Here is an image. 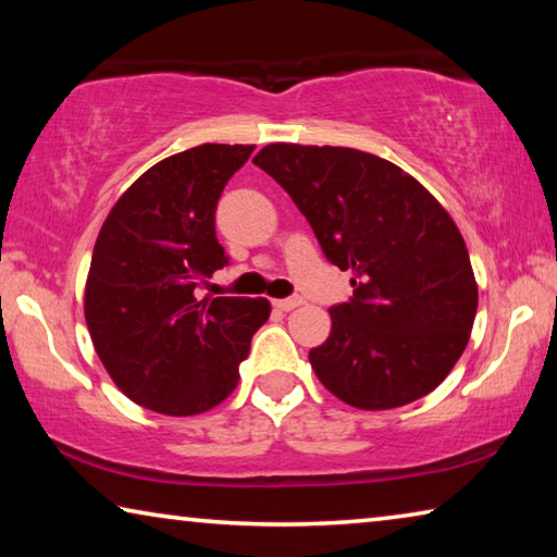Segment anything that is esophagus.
<instances>
[{
    "label": "esophagus",
    "mask_w": 557,
    "mask_h": 557,
    "mask_svg": "<svg viewBox=\"0 0 557 557\" xmlns=\"http://www.w3.org/2000/svg\"><path fill=\"white\" fill-rule=\"evenodd\" d=\"M272 305H275L277 309H282V312H292V309H297L299 305H305V299H301V297H287V299H272Z\"/></svg>",
    "instance_id": "1"
}]
</instances>
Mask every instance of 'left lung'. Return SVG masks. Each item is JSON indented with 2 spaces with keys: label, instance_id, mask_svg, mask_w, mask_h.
<instances>
[{
  "label": "left lung",
  "instance_id": "1",
  "mask_svg": "<svg viewBox=\"0 0 557 557\" xmlns=\"http://www.w3.org/2000/svg\"><path fill=\"white\" fill-rule=\"evenodd\" d=\"M252 164L292 196L324 256L354 275V299L329 309L332 334L309 351L324 388L358 410L435 391L467 348L479 305L445 206L388 159L351 147L272 143Z\"/></svg>",
  "mask_w": 557,
  "mask_h": 557
}]
</instances>
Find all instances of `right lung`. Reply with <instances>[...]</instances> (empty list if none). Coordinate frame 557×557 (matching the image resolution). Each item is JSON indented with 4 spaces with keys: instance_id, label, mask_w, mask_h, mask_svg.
Masks as SVG:
<instances>
[{
    "instance_id": "right-lung-1",
    "label": "right lung",
    "mask_w": 557,
    "mask_h": 557,
    "mask_svg": "<svg viewBox=\"0 0 557 557\" xmlns=\"http://www.w3.org/2000/svg\"><path fill=\"white\" fill-rule=\"evenodd\" d=\"M256 145H201L162 159L98 233L83 312L112 383L147 410L188 418L235 391L265 297H196L228 258L215 203Z\"/></svg>"
}]
</instances>
